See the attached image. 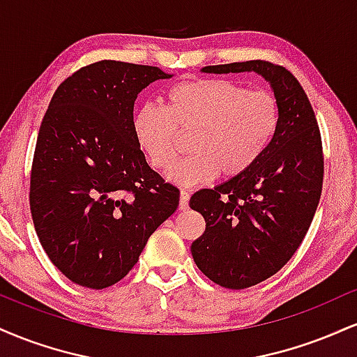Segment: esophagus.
<instances>
[{
  "instance_id": "1",
  "label": "esophagus",
  "mask_w": 357,
  "mask_h": 357,
  "mask_svg": "<svg viewBox=\"0 0 357 357\" xmlns=\"http://www.w3.org/2000/svg\"><path fill=\"white\" fill-rule=\"evenodd\" d=\"M188 206H190V192L183 190L179 192V210H188Z\"/></svg>"
}]
</instances>
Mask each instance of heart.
Returning <instances> with one entry per match:
<instances>
[{"label": "heart", "mask_w": 357, "mask_h": 357, "mask_svg": "<svg viewBox=\"0 0 357 357\" xmlns=\"http://www.w3.org/2000/svg\"><path fill=\"white\" fill-rule=\"evenodd\" d=\"M280 126V102L267 89L228 79H196L166 92L165 107L141 105L132 132L154 169H171L192 134L191 155L169 173L174 183L198 186L216 176L238 178L261 158Z\"/></svg>", "instance_id": "obj_1"}]
</instances>
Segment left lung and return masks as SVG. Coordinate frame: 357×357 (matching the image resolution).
<instances>
[{
  "label": "left lung",
  "instance_id": "8db88e82",
  "mask_svg": "<svg viewBox=\"0 0 357 357\" xmlns=\"http://www.w3.org/2000/svg\"><path fill=\"white\" fill-rule=\"evenodd\" d=\"M203 72H257L280 102V126L267 153L247 173L190 199L206 221L191 245L198 268L225 289H248L284 267L312 223L324 181L321 130L304 89L282 65L248 60Z\"/></svg>",
  "mask_w": 357,
  "mask_h": 357
}]
</instances>
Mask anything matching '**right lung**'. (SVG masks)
<instances>
[{"mask_svg":"<svg viewBox=\"0 0 357 357\" xmlns=\"http://www.w3.org/2000/svg\"><path fill=\"white\" fill-rule=\"evenodd\" d=\"M158 67L100 60L67 77L40 126L30 211L52 264L73 284L107 289L137 264L179 204V190L146 162L134 102Z\"/></svg>","mask_w":357,"mask_h":357,"instance_id":"obj_1","label":"right lung"}]
</instances>
